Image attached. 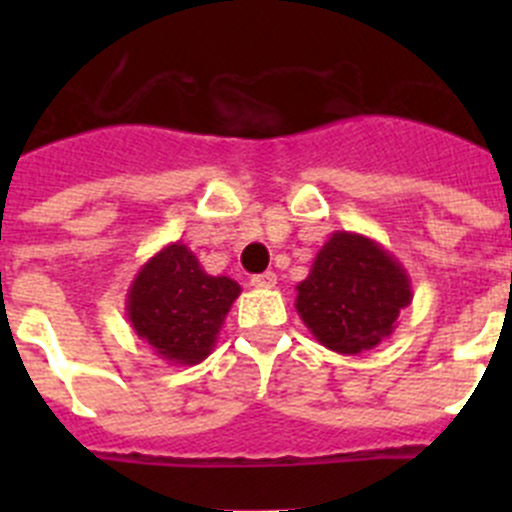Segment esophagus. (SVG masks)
I'll list each match as a JSON object with an SVG mask.
<instances>
[{
	"instance_id": "obj_1",
	"label": "esophagus",
	"mask_w": 512,
	"mask_h": 512,
	"mask_svg": "<svg viewBox=\"0 0 512 512\" xmlns=\"http://www.w3.org/2000/svg\"><path fill=\"white\" fill-rule=\"evenodd\" d=\"M250 285L255 289H270L277 285V275L275 272H262V275H252Z\"/></svg>"
}]
</instances>
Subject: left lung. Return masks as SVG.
<instances>
[{
	"instance_id": "1",
	"label": "left lung",
	"mask_w": 512,
	"mask_h": 512,
	"mask_svg": "<svg viewBox=\"0 0 512 512\" xmlns=\"http://www.w3.org/2000/svg\"><path fill=\"white\" fill-rule=\"evenodd\" d=\"M414 299L411 277L389 250L359 232H332L297 285L294 309L322 347L374 349L394 334Z\"/></svg>"
}]
</instances>
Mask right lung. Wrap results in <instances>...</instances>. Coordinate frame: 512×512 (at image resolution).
Here are the masks:
<instances>
[{
    "instance_id": "obj_1",
    "label": "right lung",
    "mask_w": 512,
    "mask_h": 512,
    "mask_svg": "<svg viewBox=\"0 0 512 512\" xmlns=\"http://www.w3.org/2000/svg\"><path fill=\"white\" fill-rule=\"evenodd\" d=\"M240 292L230 277L208 275L183 242H170L133 277L126 317L138 339L160 359L195 366L215 349Z\"/></svg>"
}]
</instances>
